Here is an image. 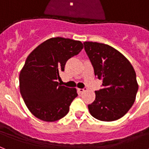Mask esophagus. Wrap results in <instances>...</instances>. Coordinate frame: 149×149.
I'll return each instance as SVG.
<instances>
[{"mask_svg":"<svg viewBox=\"0 0 149 149\" xmlns=\"http://www.w3.org/2000/svg\"><path fill=\"white\" fill-rule=\"evenodd\" d=\"M78 91L80 93H82V92H84L85 91H86V88H78Z\"/></svg>","mask_w":149,"mask_h":149,"instance_id":"esophagus-1","label":"esophagus"}]
</instances>
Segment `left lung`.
<instances>
[{
    "instance_id": "left-lung-1",
    "label": "left lung",
    "mask_w": 149,
    "mask_h": 149,
    "mask_svg": "<svg viewBox=\"0 0 149 149\" xmlns=\"http://www.w3.org/2000/svg\"><path fill=\"white\" fill-rule=\"evenodd\" d=\"M83 44L95 76L103 80L102 88L95 91V99L88 105L90 113L99 120H117L135 102L139 88L136 72L130 61L111 46L92 42Z\"/></svg>"
}]
</instances>
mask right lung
<instances>
[{
	"instance_id": "obj_1",
	"label": "right lung",
	"mask_w": 149,
	"mask_h": 149,
	"mask_svg": "<svg viewBox=\"0 0 149 149\" xmlns=\"http://www.w3.org/2000/svg\"><path fill=\"white\" fill-rule=\"evenodd\" d=\"M82 48L79 41L57 37L44 42L28 56L19 73V89L35 117L54 122L67 114L78 94L76 88L61 86L58 80L67 61Z\"/></svg>"
}]
</instances>
